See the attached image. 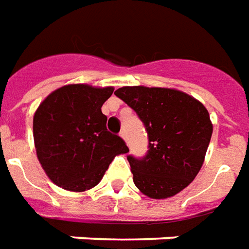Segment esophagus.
Wrapping results in <instances>:
<instances>
[{
  "label": "esophagus",
  "mask_w": 249,
  "mask_h": 249,
  "mask_svg": "<svg viewBox=\"0 0 249 249\" xmlns=\"http://www.w3.org/2000/svg\"><path fill=\"white\" fill-rule=\"evenodd\" d=\"M119 135H121L122 138L124 139L126 142H127V134H126V130H122L121 133H119Z\"/></svg>",
  "instance_id": "1"
}]
</instances>
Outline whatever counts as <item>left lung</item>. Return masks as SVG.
<instances>
[{
  "label": "left lung",
  "mask_w": 249,
  "mask_h": 249,
  "mask_svg": "<svg viewBox=\"0 0 249 249\" xmlns=\"http://www.w3.org/2000/svg\"><path fill=\"white\" fill-rule=\"evenodd\" d=\"M115 95L137 112L149 137L146 156L127 157L135 186L156 200L179 193L204 163L213 131L208 110L172 88L122 87Z\"/></svg>",
  "instance_id": "8db88e82"
}]
</instances>
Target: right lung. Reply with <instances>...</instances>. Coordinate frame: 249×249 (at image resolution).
<instances>
[{"instance_id":"right-lung-1","label":"right lung","mask_w":249,"mask_h":249,"mask_svg":"<svg viewBox=\"0 0 249 249\" xmlns=\"http://www.w3.org/2000/svg\"><path fill=\"white\" fill-rule=\"evenodd\" d=\"M112 87L68 84L49 93L33 116L37 158L49 179L71 192L96 186L114 157L127 153L107 127L102 106Z\"/></svg>"}]
</instances>
